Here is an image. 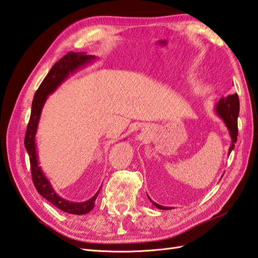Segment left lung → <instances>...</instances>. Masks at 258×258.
Returning a JSON list of instances; mask_svg holds the SVG:
<instances>
[{
  "label": "left lung",
  "mask_w": 258,
  "mask_h": 258,
  "mask_svg": "<svg viewBox=\"0 0 258 258\" xmlns=\"http://www.w3.org/2000/svg\"><path fill=\"white\" fill-rule=\"evenodd\" d=\"M215 112L220 116L224 123H225L226 127L228 128L229 136L232 139V144L229 146L228 150V155L231 154V152L234 150L235 143L237 141V134H238V128H237V118L239 114V98L237 94L228 95L226 97H222L218 103L215 105ZM149 200L153 203V205L155 207L160 208V210H172V207L167 206H162L157 203L153 202L151 197L147 195Z\"/></svg>",
  "instance_id": "obj_1"
}]
</instances>
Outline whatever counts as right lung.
I'll return each mask as SVG.
<instances>
[{
  "label": "right lung",
  "mask_w": 258,
  "mask_h": 258,
  "mask_svg": "<svg viewBox=\"0 0 258 258\" xmlns=\"http://www.w3.org/2000/svg\"><path fill=\"white\" fill-rule=\"evenodd\" d=\"M96 56L87 55L86 53H76V52H69L67 55L63 56L58 62L53 65L50 72L47 73L45 79L43 80L40 87H38L34 98L32 102V111L31 117L27 124L24 145L27 151V154L30 156V164H31V172H32V179L36 190L40 193L45 200L53 204L58 210H61L65 213L74 214V215H83L91 212L95 205V200L100 193V189L96 191V194L91 197L89 201L76 203L71 202L63 199L59 196L55 190L53 189L50 180L47 179L45 174L43 173L42 168L38 163L37 157V150L35 143V135L37 132L38 122H40L42 108L47 100V96L52 94L57 87L61 85L63 82L67 80L71 74L75 73L76 71L81 68H84L85 65L92 63Z\"/></svg>",
  "instance_id": "add662e5"
}]
</instances>
